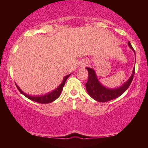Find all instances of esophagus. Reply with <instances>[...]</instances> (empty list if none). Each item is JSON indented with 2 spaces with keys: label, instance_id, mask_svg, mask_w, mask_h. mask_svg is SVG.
Wrapping results in <instances>:
<instances>
[{
  "label": "esophagus",
  "instance_id": "obj_1",
  "mask_svg": "<svg viewBox=\"0 0 148 148\" xmlns=\"http://www.w3.org/2000/svg\"><path fill=\"white\" fill-rule=\"evenodd\" d=\"M87 64H88V63H86V62H84V64H83V66H86Z\"/></svg>",
  "mask_w": 148,
  "mask_h": 148
}]
</instances>
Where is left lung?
Wrapping results in <instances>:
<instances>
[{
    "instance_id": "8db88e82",
    "label": "left lung",
    "mask_w": 148,
    "mask_h": 148,
    "mask_svg": "<svg viewBox=\"0 0 148 148\" xmlns=\"http://www.w3.org/2000/svg\"><path fill=\"white\" fill-rule=\"evenodd\" d=\"M128 45L131 50H133L135 54V50L133 49L130 42H128ZM88 70L89 75L88 80L86 84V90L88 94L94 99L100 102H106L112 100L121 96L130 86L132 82L133 77H134L135 67L133 68L132 74L129 79L122 86L116 88H108L105 87L99 82L97 78L96 72L93 69L90 67L86 68Z\"/></svg>"
}]
</instances>
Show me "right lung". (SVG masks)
I'll return each instance as SVG.
<instances>
[{
	"instance_id": "right-lung-1",
	"label": "right lung",
	"mask_w": 148,
	"mask_h": 148,
	"mask_svg": "<svg viewBox=\"0 0 148 148\" xmlns=\"http://www.w3.org/2000/svg\"><path fill=\"white\" fill-rule=\"evenodd\" d=\"M71 75V74H69L68 75H66L64 77L61 84H60V86H58L55 90H54L53 91H52V92H48L47 94L44 95H40V96H30V95L25 94V93H24L23 91L20 89L19 87L16 84V83H15V85L19 92H21L23 96H25L26 98L29 99V100L34 101V102H36L38 103H40V104H48V103L52 102L53 101L56 100V99L60 96V95L61 94L62 91V88H63L64 84H65L66 81Z\"/></svg>"
}]
</instances>
